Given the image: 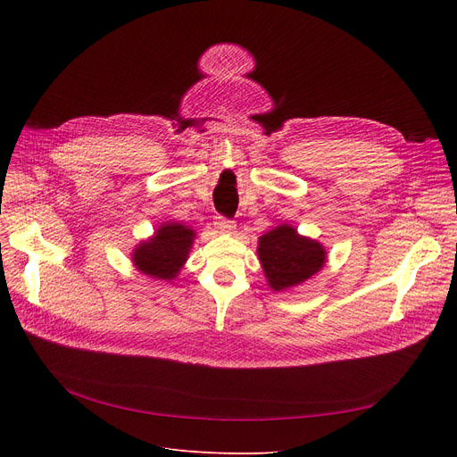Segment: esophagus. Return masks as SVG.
Returning <instances> with one entry per match:
<instances>
[{
  "label": "esophagus",
  "mask_w": 457,
  "mask_h": 457,
  "mask_svg": "<svg viewBox=\"0 0 457 457\" xmlns=\"http://www.w3.org/2000/svg\"><path fill=\"white\" fill-rule=\"evenodd\" d=\"M214 228L219 229L220 233H233L235 222L229 220V219H224V216H216V219H214Z\"/></svg>",
  "instance_id": "obj_1"
}]
</instances>
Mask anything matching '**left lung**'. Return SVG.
I'll list each match as a JSON object with an SVG mask.
<instances>
[{
	"instance_id": "8db88e82",
	"label": "left lung",
	"mask_w": 457,
	"mask_h": 457,
	"mask_svg": "<svg viewBox=\"0 0 457 457\" xmlns=\"http://www.w3.org/2000/svg\"><path fill=\"white\" fill-rule=\"evenodd\" d=\"M257 257L270 289L281 293L315 276L326 262V250L313 238L281 224L259 237Z\"/></svg>"
}]
</instances>
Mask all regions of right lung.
<instances>
[{
	"label": "right lung",
	"mask_w": 457,
	"mask_h": 457,
	"mask_svg": "<svg viewBox=\"0 0 457 457\" xmlns=\"http://www.w3.org/2000/svg\"><path fill=\"white\" fill-rule=\"evenodd\" d=\"M196 231L179 222L162 224L148 241H142L131 253L133 265L150 278L170 281L183 269Z\"/></svg>",
	"instance_id": "obj_1"
}]
</instances>
